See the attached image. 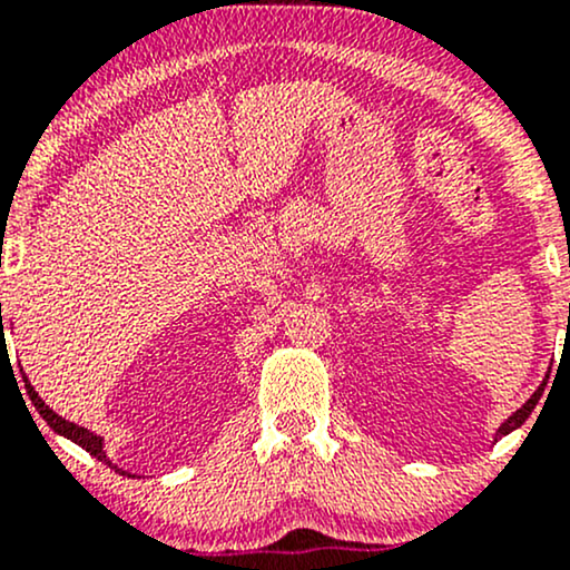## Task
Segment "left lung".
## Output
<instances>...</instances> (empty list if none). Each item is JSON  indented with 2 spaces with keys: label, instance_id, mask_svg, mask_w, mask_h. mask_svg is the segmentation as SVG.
Listing matches in <instances>:
<instances>
[{
  "label": "left lung",
  "instance_id": "obj_1",
  "mask_svg": "<svg viewBox=\"0 0 570 570\" xmlns=\"http://www.w3.org/2000/svg\"><path fill=\"white\" fill-rule=\"evenodd\" d=\"M544 385H547V383H541V385H539V391H535V394H533L531 399H528V402H525V404H522V407H520V410H517L512 417H507V421H503V423H501V429H499V431H495V440H501V436H507V434H509V431L520 429V426H522V423H525V421H528V415H531V412H533V407H535V404H539V399H541V394H544Z\"/></svg>",
  "mask_w": 570,
  "mask_h": 570
}]
</instances>
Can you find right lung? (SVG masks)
<instances>
[{"instance_id": "add662e5", "label": "right lung", "mask_w": 570, "mask_h": 570, "mask_svg": "<svg viewBox=\"0 0 570 570\" xmlns=\"http://www.w3.org/2000/svg\"><path fill=\"white\" fill-rule=\"evenodd\" d=\"M26 391H29V396H31V402H35L37 412H39V415L45 417V421H48V426H50V429L58 431V434H63V436H67V440H71V442L80 444L82 450H88V453L94 455V458H98V461H107V455H104V448H101V436L90 434L88 429L75 426V423L63 421L61 415H56V412L50 410L48 404L42 402V399H39L37 391L31 389V383H29V381H26ZM107 463H109V461H107ZM109 466H112V463H109ZM112 469H115V472H120V469H117V466H112ZM128 476H130V474H128Z\"/></svg>"}]
</instances>
